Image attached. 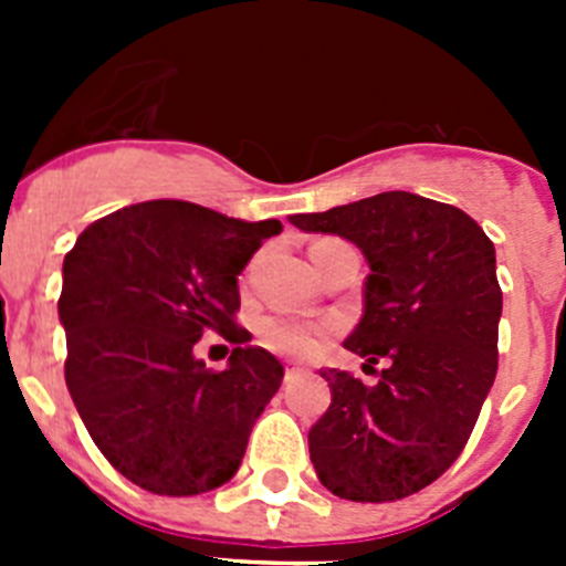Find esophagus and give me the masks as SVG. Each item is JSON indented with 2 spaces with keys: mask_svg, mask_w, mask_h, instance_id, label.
I'll use <instances>...</instances> for the list:
<instances>
[{
  "mask_svg": "<svg viewBox=\"0 0 566 566\" xmlns=\"http://www.w3.org/2000/svg\"><path fill=\"white\" fill-rule=\"evenodd\" d=\"M300 377V368H286V382H292V379Z\"/></svg>",
  "mask_w": 566,
  "mask_h": 566,
  "instance_id": "obj_1",
  "label": "esophagus"
}]
</instances>
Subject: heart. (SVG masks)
I'll return each instance as SVG.
<instances>
[{
	"label": "heart",
	"instance_id": "heart-1",
	"mask_svg": "<svg viewBox=\"0 0 566 566\" xmlns=\"http://www.w3.org/2000/svg\"><path fill=\"white\" fill-rule=\"evenodd\" d=\"M319 243H328V240H317L314 247H319ZM328 332H332V326H326V323H303V319L294 317H266L260 319L258 326L260 343L272 352L286 354V357H312Z\"/></svg>",
	"mask_w": 566,
	"mask_h": 566
}]
</instances>
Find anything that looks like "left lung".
I'll return each mask as SVG.
<instances>
[{
	"label": "left lung",
	"mask_w": 566,
	"mask_h": 566,
	"mask_svg": "<svg viewBox=\"0 0 566 566\" xmlns=\"http://www.w3.org/2000/svg\"><path fill=\"white\" fill-rule=\"evenodd\" d=\"M289 221L363 249L365 312L343 345L365 363H388L374 385L337 368L323 374L332 405L308 431L317 479L348 502L411 496L457 462L496 379V249L462 209L413 192Z\"/></svg>",
	"instance_id": "8db88e82"
}]
</instances>
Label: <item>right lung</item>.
Listing matches in <instances>:
<instances>
[{
	"instance_id": "right-lung-1",
	"label": "right lung",
	"mask_w": 566,
	"mask_h": 566,
	"mask_svg": "<svg viewBox=\"0 0 566 566\" xmlns=\"http://www.w3.org/2000/svg\"><path fill=\"white\" fill-rule=\"evenodd\" d=\"M280 221H238L189 201L124 207L64 254V379L84 428L122 476L198 496L238 473L283 365L234 323L238 274ZM218 331L239 345L223 373L193 357Z\"/></svg>"
}]
</instances>
